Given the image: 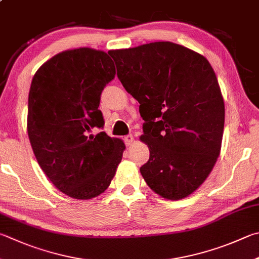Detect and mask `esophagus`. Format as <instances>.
<instances>
[{"instance_id":"obj_1","label":"esophagus","mask_w":259,"mask_h":259,"mask_svg":"<svg viewBox=\"0 0 259 259\" xmlns=\"http://www.w3.org/2000/svg\"><path fill=\"white\" fill-rule=\"evenodd\" d=\"M124 143H125L126 146H130L131 144L134 143V136L133 135L125 136V137H124Z\"/></svg>"}]
</instances>
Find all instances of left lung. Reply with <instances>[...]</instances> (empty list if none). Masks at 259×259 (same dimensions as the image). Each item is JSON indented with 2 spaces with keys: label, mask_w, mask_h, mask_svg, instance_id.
Here are the masks:
<instances>
[{
  "label": "left lung",
  "mask_w": 259,
  "mask_h": 259,
  "mask_svg": "<svg viewBox=\"0 0 259 259\" xmlns=\"http://www.w3.org/2000/svg\"><path fill=\"white\" fill-rule=\"evenodd\" d=\"M110 55L145 121L144 180L164 198H185L213 170L222 144L224 102L213 68L203 55L171 41Z\"/></svg>",
  "instance_id": "left-lung-1"
}]
</instances>
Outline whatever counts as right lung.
Listing matches in <instances>:
<instances>
[{"instance_id": "obj_1", "label": "right lung", "mask_w": 259, "mask_h": 259, "mask_svg": "<svg viewBox=\"0 0 259 259\" xmlns=\"http://www.w3.org/2000/svg\"><path fill=\"white\" fill-rule=\"evenodd\" d=\"M115 76L109 54L88 48L56 54L37 70L28 97L27 130L37 162L60 191L92 199L113 179L125 146L102 129L103 89Z\"/></svg>"}]
</instances>
